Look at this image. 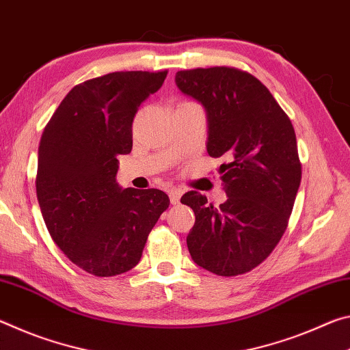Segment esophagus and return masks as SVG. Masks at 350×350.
I'll use <instances>...</instances> for the list:
<instances>
[{
    "mask_svg": "<svg viewBox=\"0 0 350 350\" xmlns=\"http://www.w3.org/2000/svg\"><path fill=\"white\" fill-rule=\"evenodd\" d=\"M181 196H183V191L178 187H174L170 189L169 191V198H170V203L172 204H178L180 200H181Z\"/></svg>",
    "mask_w": 350,
    "mask_h": 350,
    "instance_id": "esophagus-1",
    "label": "esophagus"
}]
</instances>
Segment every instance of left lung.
<instances>
[{"label":"left lung","mask_w":350,"mask_h":350,"mask_svg":"<svg viewBox=\"0 0 350 350\" xmlns=\"http://www.w3.org/2000/svg\"><path fill=\"white\" fill-rule=\"evenodd\" d=\"M175 83L204 107L209 157L229 159L219 169L225 203L215 208L196 191L181 197L196 214L189 253L219 276L246 273L287 229L301 185L295 129L265 85L236 68L178 71Z\"/></svg>","instance_id":"1"}]
</instances>
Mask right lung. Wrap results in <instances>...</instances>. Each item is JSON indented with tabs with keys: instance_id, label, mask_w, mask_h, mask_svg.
I'll return each instance as SVG.
<instances>
[{
	"instance_id": "right-lung-1",
	"label": "right lung",
	"mask_w": 350,
	"mask_h": 350,
	"mask_svg": "<svg viewBox=\"0 0 350 350\" xmlns=\"http://www.w3.org/2000/svg\"><path fill=\"white\" fill-rule=\"evenodd\" d=\"M167 71H119L74 87L38 146L37 198L57 246L90 274L116 276L136 267L148 232L169 208L159 189H124L119 154L133 147L137 108Z\"/></svg>"
}]
</instances>
